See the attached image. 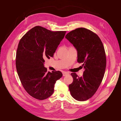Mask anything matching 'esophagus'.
I'll return each instance as SVG.
<instances>
[{"mask_svg":"<svg viewBox=\"0 0 121 121\" xmlns=\"http://www.w3.org/2000/svg\"><path fill=\"white\" fill-rule=\"evenodd\" d=\"M69 75V73L68 72H63V76H66L67 75Z\"/></svg>","mask_w":121,"mask_h":121,"instance_id":"1","label":"esophagus"}]
</instances>
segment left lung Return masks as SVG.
<instances>
[{"instance_id": "left-lung-1", "label": "left lung", "mask_w": 121, "mask_h": 121, "mask_svg": "<svg viewBox=\"0 0 121 121\" xmlns=\"http://www.w3.org/2000/svg\"><path fill=\"white\" fill-rule=\"evenodd\" d=\"M65 37L77 51V61L84 69L81 77L71 73L73 82L69 88L76 100L85 101L96 92L104 78L107 60L103 44L95 33L84 28L71 31Z\"/></svg>"}]
</instances>
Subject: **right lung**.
Masks as SVG:
<instances>
[{
  "label": "right lung",
  "instance_id": "1",
  "mask_svg": "<svg viewBox=\"0 0 121 121\" xmlns=\"http://www.w3.org/2000/svg\"><path fill=\"white\" fill-rule=\"evenodd\" d=\"M65 31H51L41 26L32 28L21 38L16 53V69L25 90L39 100L48 98L54 84L63 74L60 71L47 72L46 58L53 56Z\"/></svg>",
  "mask_w": 121,
  "mask_h": 121
}]
</instances>
